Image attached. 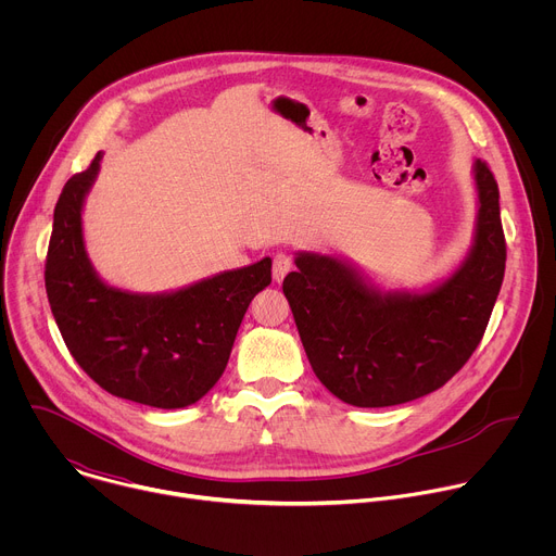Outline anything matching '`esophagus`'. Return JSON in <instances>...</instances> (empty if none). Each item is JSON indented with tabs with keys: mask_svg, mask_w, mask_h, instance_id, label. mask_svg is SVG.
<instances>
[{
	"mask_svg": "<svg viewBox=\"0 0 556 556\" xmlns=\"http://www.w3.org/2000/svg\"><path fill=\"white\" fill-rule=\"evenodd\" d=\"M292 270V257L286 253H277L273 257V279L279 283L283 281V277Z\"/></svg>",
	"mask_w": 556,
	"mask_h": 556,
	"instance_id": "1",
	"label": "esophagus"
}]
</instances>
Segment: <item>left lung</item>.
<instances>
[{"mask_svg":"<svg viewBox=\"0 0 556 556\" xmlns=\"http://www.w3.org/2000/svg\"><path fill=\"white\" fill-rule=\"evenodd\" d=\"M472 244L459 266L420 290H384L339 255L299 251L283 294L307 361L339 401L403 405L440 389L480 345L497 301L506 242L500 189L472 163Z\"/></svg>","mask_w":556,"mask_h":556,"instance_id":"8db88e82","label":"left lung"}]
</instances>
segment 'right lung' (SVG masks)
Here are the masks:
<instances>
[{"label": "right lung", "mask_w": 556, "mask_h": 556, "mask_svg": "<svg viewBox=\"0 0 556 556\" xmlns=\"http://www.w3.org/2000/svg\"><path fill=\"white\" fill-rule=\"evenodd\" d=\"M72 176L54 206L46 292L61 337L81 369L118 399L182 409L226 369L253 296L270 283L273 260L217 273L169 292H129L94 270L84 240V204L101 169Z\"/></svg>", "instance_id": "add662e5"}]
</instances>
